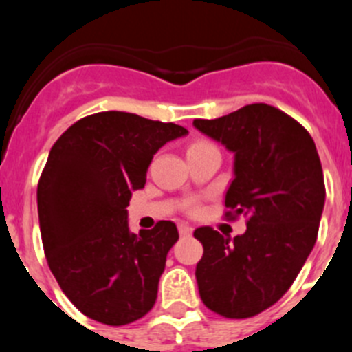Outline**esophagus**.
Listing matches in <instances>:
<instances>
[{
	"mask_svg": "<svg viewBox=\"0 0 352 352\" xmlns=\"http://www.w3.org/2000/svg\"><path fill=\"white\" fill-rule=\"evenodd\" d=\"M178 231L182 236H190L192 232H194V227L188 226V223H179Z\"/></svg>",
	"mask_w": 352,
	"mask_h": 352,
	"instance_id": "1",
	"label": "esophagus"
}]
</instances>
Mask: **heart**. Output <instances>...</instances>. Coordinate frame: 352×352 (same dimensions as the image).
I'll list each match as a JSON object with an SVG mask.
<instances>
[{"mask_svg": "<svg viewBox=\"0 0 352 352\" xmlns=\"http://www.w3.org/2000/svg\"><path fill=\"white\" fill-rule=\"evenodd\" d=\"M197 208H199V206H197V204H195V203L190 204V211H197Z\"/></svg>", "mask_w": 352, "mask_h": 352, "instance_id": "obj_1", "label": "heart"}]
</instances>
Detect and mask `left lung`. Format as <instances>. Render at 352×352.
<instances>
[{
	"label": "left lung",
	"mask_w": 352,
	"mask_h": 352,
	"mask_svg": "<svg viewBox=\"0 0 352 352\" xmlns=\"http://www.w3.org/2000/svg\"><path fill=\"white\" fill-rule=\"evenodd\" d=\"M194 126L234 153L226 217H247L241 236L199 227V294L208 309L247 319L291 287L312 252L324 208V176L310 133L280 109L250 104Z\"/></svg>",
	"instance_id": "1"
}]
</instances>
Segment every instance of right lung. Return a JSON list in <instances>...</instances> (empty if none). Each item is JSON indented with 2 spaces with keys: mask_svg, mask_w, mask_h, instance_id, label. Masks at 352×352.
I'll return each instance as SVG.
<instances>
[{
  "mask_svg": "<svg viewBox=\"0 0 352 352\" xmlns=\"http://www.w3.org/2000/svg\"><path fill=\"white\" fill-rule=\"evenodd\" d=\"M186 133L107 111L74 123L51 148L36 190L43 252L61 291L89 319L123 326L153 309L178 229L160 220L133 234L126 206L153 155Z\"/></svg>",
  "mask_w": 352,
  "mask_h": 352,
  "instance_id": "right-lung-1",
  "label": "right lung"
}]
</instances>
